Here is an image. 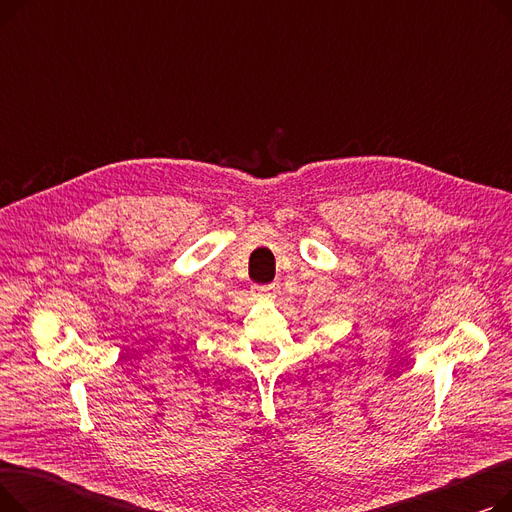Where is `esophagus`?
<instances>
[{"label":"esophagus","mask_w":512,"mask_h":512,"mask_svg":"<svg viewBox=\"0 0 512 512\" xmlns=\"http://www.w3.org/2000/svg\"><path fill=\"white\" fill-rule=\"evenodd\" d=\"M255 292L259 294V297H267V299H272V297H276V286H274V284H267V286H257V288H255Z\"/></svg>","instance_id":"34e87169"}]
</instances>
